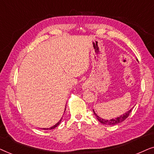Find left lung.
Instances as JSON below:
<instances>
[{
    "mask_svg": "<svg viewBox=\"0 0 154 154\" xmlns=\"http://www.w3.org/2000/svg\"><path fill=\"white\" fill-rule=\"evenodd\" d=\"M132 109H130V110H128V112H126L125 113L123 114V115H121L120 117H117V118H112L110 119V120H107V119H103L101 117H99L98 116H97V114L96 113L95 111L93 110V112L94 115H95V116L96 117V118H97V120L99 121L101 123L103 124V125H117V124H119L120 123V122H123L125 119L128 118V117L130 116V112L132 111Z\"/></svg>",
    "mask_w": 154,
    "mask_h": 154,
    "instance_id": "8db88e82",
    "label": "left lung"
}]
</instances>
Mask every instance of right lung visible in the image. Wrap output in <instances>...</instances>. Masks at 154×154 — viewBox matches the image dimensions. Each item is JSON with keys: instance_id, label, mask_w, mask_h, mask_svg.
<instances>
[{"instance_id": "obj_1", "label": "right lung", "mask_w": 154, "mask_h": 154, "mask_svg": "<svg viewBox=\"0 0 154 154\" xmlns=\"http://www.w3.org/2000/svg\"><path fill=\"white\" fill-rule=\"evenodd\" d=\"M61 120H62V118L60 119V120H59V122H57V123L55 125H53V127H51V128H47V129H46V128H44L43 129V130H53V129H54V128H56L57 126L58 125H60V123L61 122Z\"/></svg>"}]
</instances>
